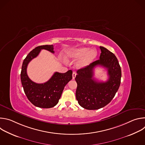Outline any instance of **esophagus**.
I'll return each mask as SVG.
<instances>
[{
	"mask_svg": "<svg viewBox=\"0 0 145 145\" xmlns=\"http://www.w3.org/2000/svg\"><path fill=\"white\" fill-rule=\"evenodd\" d=\"M76 73L74 72H73V73H72V77H73V79H74L75 77H76Z\"/></svg>",
	"mask_w": 145,
	"mask_h": 145,
	"instance_id": "1",
	"label": "esophagus"
}]
</instances>
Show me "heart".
Segmentation results:
<instances>
[{
    "label": "heart",
    "instance_id": "obj_1",
    "mask_svg": "<svg viewBox=\"0 0 145 145\" xmlns=\"http://www.w3.org/2000/svg\"><path fill=\"white\" fill-rule=\"evenodd\" d=\"M97 55L95 49L89 50L88 48H80L68 51L65 56L66 60L79 59L77 63V67L83 68L91 64Z\"/></svg>",
    "mask_w": 145,
    "mask_h": 145
}]
</instances>
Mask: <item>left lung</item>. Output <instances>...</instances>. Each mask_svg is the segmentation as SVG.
Instances as JSON below:
<instances>
[{
  "label": "left lung",
  "mask_w": 145,
  "mask_h": 145,
  "mask_svg": "<svg viewBox=\"0 0 145 145\" xmlns=\"http://www.w3.org/2000/svg\"><path fill=\"white\" fill-rule=\"evenodd\" d=\"M100 48L101 53L99 59L78 69L75 77L77 84L76 99L80 106L89 110H98L107 105L120 84L121 72L117 58L106 48ZM98 65L108 69L109 79L106 82H98L93 78L94 68Z\"/></svg>",
  "instance_id": "1"
}]
</instances>
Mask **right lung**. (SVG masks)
I'll use <instances>...</instances> for the list:
<instances>
[{"instance_id":"right-lung-1","label":"right lung","mask_w":145,"mask_h":145,"mask_svg":"<svg viewBox=\"0 0 145 145\" xmlns=\"http://www.w3.org/2000/svg\"><path fill=\"white\" fill-rule=\"evenodd\" d=\"M42 49L54 53L53 45L39 46L31 50L23 62L20 79L24 92L32 104L39 108H49L54 107L58 103L65 86L72 78V71L69 70L64 73L56 72L43 84L31 81L27 76V67L31 60L38 56Z\"/></svg>"}]
</instances>
